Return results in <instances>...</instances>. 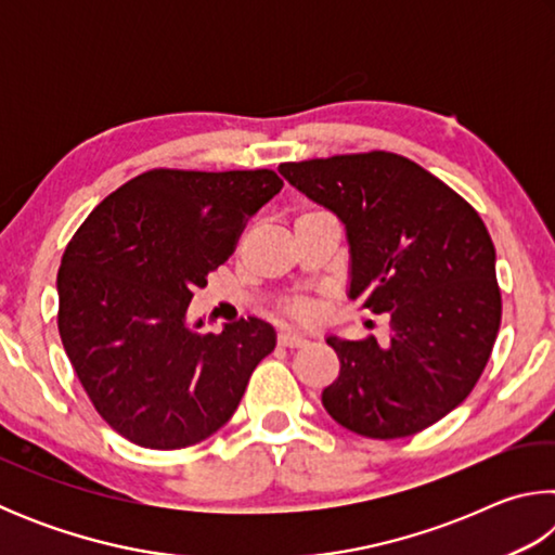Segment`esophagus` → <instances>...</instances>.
<instances>
[{
    "mask_svg": "<svg viewBox=\"0 0 555 555\" xmlns=\"http://www.w3.org/2000/svg\"><path fill=\"white\" fill-rule=\"evenodd\" d=\"M279 343L284 345V347H304L308 340H306L304 335H298L294 331H281L279 333Z\"/></svg>",
    "mask_w": 555,
    "mask_h": 555,
    "instance_id": "obj_1",
    "label": "esophagus"
}]
</instances>
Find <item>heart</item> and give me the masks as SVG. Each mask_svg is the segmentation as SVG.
<instances>
[{
  "mask_svg": "<svg viewBox=\"0 0 555 555\" xmlns=\"http://www.w3.org/2000/svg\"><path fill=\"white\" fill-rule=\"evenodd\" d=\"M313 313V308L311 306H296V315H300V318H308Z\"/></svg>",
  "mask_w": 555,
  "mask_h": 555,
  "instance_id": "1",
  "label": "heart"
}]
</instances>
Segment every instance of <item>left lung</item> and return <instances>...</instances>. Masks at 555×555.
<instances>
[{"mask_svg": "<svg viewBox=\"0 0 555 555\" xmlns=\"http://www.w3.org/2000/svg\"><path fill=\"white\" fill-rule=\"evenodd\" d=\"M279 173L345 224L347 298L391 321L387 343L325 337L340 360L321 393L325 411L379 440L434 426L473 391L500 333L496 255L480 215L389 152L281 164Z\"/></svg>", "mask_w": 555, "mask_h": 555, "instance_id": "left-lung-1", "label": "left lung"}]
</instances>
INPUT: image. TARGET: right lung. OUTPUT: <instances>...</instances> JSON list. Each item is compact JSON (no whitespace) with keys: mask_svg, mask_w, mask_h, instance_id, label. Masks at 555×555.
Instances as JSON below:
<instances>
[{"mask_svg":"<svg viewBox=\"0 0 555 555\" xmlns=\"http://www.w3.org/2000/svg\"><path fill=\"white\" fill-rule=\"evenodd\" d=\"M281 188L267 168L146 171L107 195L65 247L63 347L100 416L131 443L178 450L210 438L276 347L267 321L201 333L188 306Z\"/></svg>","mask_w":555,"mask_h":555,"instance_id":"obj_1","label":"right lung"}]
</instances>
